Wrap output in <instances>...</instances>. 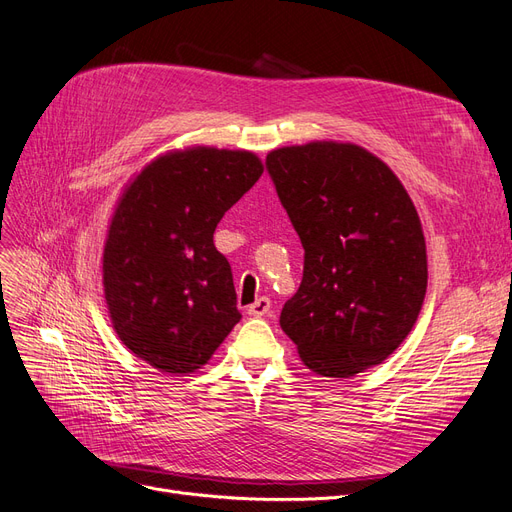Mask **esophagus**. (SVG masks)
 Here are the masks:
<instances>
[{"instance_id": "esophagus-1", "label": "esophagus", "mask_w": 512, "mask_h": 512, "mask_svg": "<svg viewBox=\"0 0 512 512\" xmlns=\"http://www.w3.org/2000/svg\"><path fill=\"white\" fill-rule=\"evenodd\" d=\"M269 309H271V301L267 297H260L250 307H247V314L254 316V318H262V316L269 314Z\"/></svg>"}]
</instances>
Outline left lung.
<instances>
[{
	"label": "left lung",
	"instance_id": "8db88e82",
	"mask_svg": "<svg viewBox=\"0 0 512 512\" xmlns=\"http://www.w3.org/2000/svg\"><path fill=\"white\" fill-rule=\"evenodd\" d=\"M303 243V280L280 324L307 369L350 378L389 359L427 292V247L397 175L367 149L314 141L267 156Z\"/></svg>",
	"mask_w": 512,
	"mask_h": 512
}]
</instances>
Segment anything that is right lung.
<instances>
[{
    "label": "right lung",
    "instance_id": "1",
    "mask_svg": "<svg viewBox=\"0 0 512 512\" xmlns=\"http://www.w3.org/2000/svg\"><path fill=\"white\" fill-rule=\"evenodd\" d=\"M262 170L252 151L173 149L117 200L102 252L108 318L121 344L162 374H194L241 320L213 232Z\"/></svg>",
    "mask_w": 512,
    "mask_h": 512
}]
</instances>
